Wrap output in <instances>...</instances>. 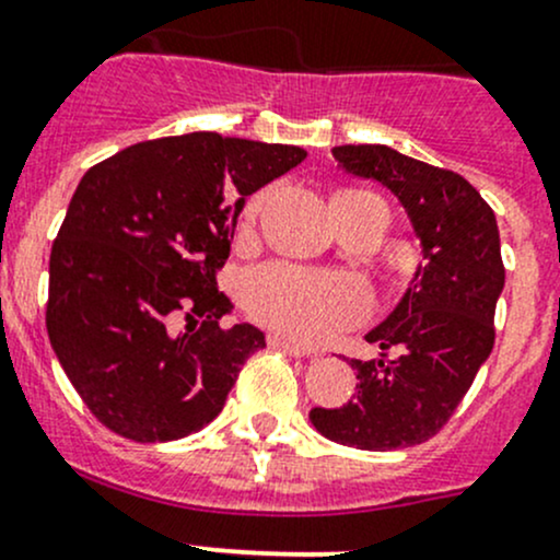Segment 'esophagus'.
I'll return each mask as SVG.
<instances>
[{"mask_svg": "<svg viewBox=\"0 0 560 560\" xmlns=\"http://www.w3.org/2000/svg\"><path fill=\"white\" fill-rule=\"evenodd\" d=\"M269 347L293 354V358H312L310 350H304V347H299V345H293V341L282 339V336H269Z\"/></svg>", "mask_w": 560, "mask_h": 560, "instance_id": "obj_1", "label": "esophagus"}]
</instances>
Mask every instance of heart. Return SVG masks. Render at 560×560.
<instances>
[{"instance_id":"obj_1","label":"heart","mask_w":560,"mask_h":560,"mask_svg":"<svg viewBox=\"0 0 560 560\" xmlns=\"http://www.w3.org/2000/svg\"><path fill=\"white\" fill-rule=\"evenodd\" d=\"M267 191L250 197L245 215L254 219ZM243 302L258 323L302 345L326 341L354 326L369 312L363 285L341 275L310 272L291 264H264L243 282Z\"/></svg>"}]
</instances>
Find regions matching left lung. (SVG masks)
<instances>
[{"mask_svg":"<svg viewBox=\"0 0 560 560\" xmlns=\"http://www.w3.org/2000/svg\"><path fill=\"white\" fill-rule=\"evenodd\" d=\"M339 167L387 186L411 219L424 261L374 330V360H352L358 398L312 408L320 435L341 446L389 451L430 441L470 389L494 347L504 288L494 210L459 173L382 143L334 147Z\"/></svg>","mask_w":560,"mask_h":560,"instance_id":"left-lung-1","label":"left lung"}]
</instances>
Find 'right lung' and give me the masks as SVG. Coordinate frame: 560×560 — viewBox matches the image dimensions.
Returning <instances> with one entry per match:
<instances>
[{
    "label": "right lung",
    "instance_id": "add662e5",
    "mask_svg": "<svg viewBox=\"0 0 560 560\" xmlns=\"http://www.w3.org/2000/svg\"><path fill=\"white\" fill-rule=\"evenodd\" d=\"M304 158L288 143L189 133L133 143L82 176L52 243L45 320L101 424L165 443L219 417L267 341L250 323L219 326L232 302L215 272L245 197Z\"/></svg>",
    "mask_w": 560,
    "mask_h": 560
}]
</instances>
